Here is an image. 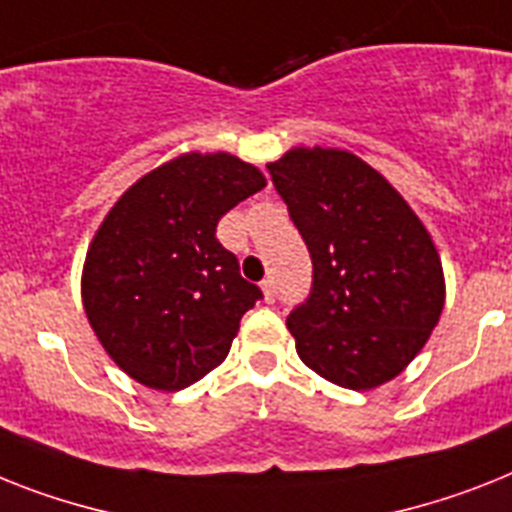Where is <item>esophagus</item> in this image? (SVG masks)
I'll return each instance as SVG.
<instances>
[{
  "mask_svg": "<svg viewBox=\"0 0 512 512\" xmlns=\"http://www.w3.org/2000/svg\"><path fill=\"white\" fill-rule=\"evenodd\" d=\"M261 293H264V301L266 303H274L277 293H274V280H272V277H266V280L261 282Z\"/></svg>",
  "mask_w": 512,
  "mask_h": 512,
  "instance_id": "34e87169",
  "label": "esophagus"
}]
</instances>
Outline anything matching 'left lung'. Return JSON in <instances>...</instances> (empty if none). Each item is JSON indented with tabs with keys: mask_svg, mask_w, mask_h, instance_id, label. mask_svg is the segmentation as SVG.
Listing matches in <instances>:
<instances>
[{
	"mask_svg": "<svg viewBox=\"0 0 512 512\" xmlns=\"http://www.w3.org/2000/svg\"><path fill=\"white\" fill-rule=\"evenodd\" d=\"M314 261V287L287 316L308 369L348 390L390 382L445 308L432 235L384 175L342 149L295 146L266 164Z\"/></svg>",
	"mask_w": 512,
	"mask_h": 512,
	"instance_id": "1",
	"label": "left lung"
}]
</instances>
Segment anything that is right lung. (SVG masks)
I'll return each instance as SVG.
<instances>
[{
    "label": "right lung",
    "instance_id": "add662e5",
    "mask_svg": "<svg viewBox=\"0 0 512 512\" xmlns=\"http://www.w3.org/2000/svg\"><path fill=\"white\" fill-rule=\"evenodd\" d=\"M266 185L235 154L188 151L138 177L107 211L86 253L80 298L117 366L175 392L230 353L261 290L217 240V222Z\"/></svg>",
    "mask_w": 512,
    "mask_h": 512
}]
</instances>
